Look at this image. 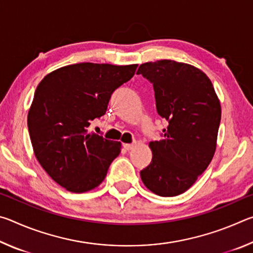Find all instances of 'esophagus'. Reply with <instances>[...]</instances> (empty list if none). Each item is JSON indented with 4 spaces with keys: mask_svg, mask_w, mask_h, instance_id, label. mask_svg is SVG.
Instances as JSON below:
<instances>
[{
    "mask_svg": "<svg viewBox=\"0 0 253 253\" xmlns=\"http://www.w3.org/2000/svg\"><path fill=\"white\" fill-rule=\"evenodd\" d=\"M136 146V143H132V144H124V148L126 149V151H131L132 148Z\"/></svg>",
    "mask_w": 253,
    "mask_h": 253,
    "instance_id": "obj_1",
    "label": "esophagus"
}]
</instances>
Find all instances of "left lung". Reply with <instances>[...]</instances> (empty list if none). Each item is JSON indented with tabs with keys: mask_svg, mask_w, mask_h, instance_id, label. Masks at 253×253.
<instances>
[{
	"mask_svg": "<svg viewBox=\"0 0 253 253\" xmlns=\"http://www.w3.org/2000/svg\"><path fill=\"white\" fill-rule=\"evenodd\" d=\"M137 75L153 84L157 113L169 123L163 138L149 143L153 158L140 178L153 193L176 196L193 185L212 161L220 101L208 76L187 63L146 62Z\"/></svg>",
	"mask_w": 253,
	"mask_h": 253,
	"instance_id": "1",
	"label": "left lung"
}]
</instances>
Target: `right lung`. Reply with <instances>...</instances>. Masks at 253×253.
Here are the masks:
<instances>
[{
    "label": "right lung",
    "instance_id": "right-lung-1",
    "mask_svg": "<svg viewBox=\"0 0 253 253\" xmlns=\"http://www.w3.org/2000/svg\"><path fill=\"white\" fill-rule=\"evenodd\" d=\"M137 65L76 63L46 75L34 92L28 128L37 160L66 190L84 193L104 181L121 143L88 132L104 116L113 92Z\"/></svg>",
    "mask_w": 253,
    "mask_h": 253
}]
</instances>
